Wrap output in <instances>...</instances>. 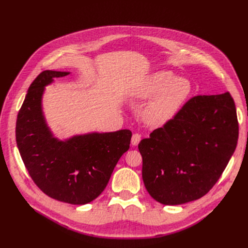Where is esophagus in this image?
<instances>
[{
    "label": "esophagus",
    "instance_id": "obj_1",
    "mask_svg": "<svg viewBox=\"0 0 248 248\" xmlns=\"http://www.w3.org/2000/svg\"><path fill=\"white\" fill-rule=\"evenodd\" d=\"M140 140H141L140 134V133H134L133 136H132V138H131V144L133 146H138L139 142L140 141Z\"/></svg>",
    "mask_w": 248,
    "mask_h": 248
}]
</instances>
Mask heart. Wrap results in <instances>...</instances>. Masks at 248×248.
I'll return each mask as SVG.
<instances>
[{
	"label": "heart",
	"mask_w": 248,
	"mask_h": 248,
	"mask_svg": "<svg viewBox=\"0 0 248 248\" xmlns=\"http://www.w3.org/2000/svg\"><path fill=\"white\" fill-rule=\"evenodd\" d=\"M191 92L190 82L176 78L169 70H158L142 79L132 95L138 99L151 98L144 110V119L152 125H162L174 117Z\"/></svg>",
	"instance_id": "b5f03b06"
}]
</instances>
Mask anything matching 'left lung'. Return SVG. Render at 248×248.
<instances>
[{
  "label": "left lung",
  "instance_id": "left-lung-1",
  "mask_svg": "<svg viewBox=\"0 0 248 248\" xmlns=\"http://www.w3.org/2000/svg\"><path fill=\"white\" fill-rule=\"evenodd\" d=\"M238 136L236 107L229 92L191 97L139 144L150 196L163 205L204 197L227 168Z\"/></svg>",
  "mask_w": 248,
  "mask_h": 248
}]
</instances>
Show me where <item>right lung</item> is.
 <instances>
[{
  "label": "right lung",
  "mask_w": 248,
  "mask_h": 248,
  "mask_svg": "<svg viewBox=\"0 0 248 248\" xmlns=\"http://www.w3.org/2000/svg\"><path fill=\"white\" fill-rule=\"evenodd\" d=\"M68 74L46 70L34 79L18 111L16 137L21 159L40 190L55 200L84 205L106 188L120 157L129 149L132 133H89L65 141L52 137L42 115V94L52 78Z\"/></svg>",
  "instance_id": "obj_1"
}]
</instances>
